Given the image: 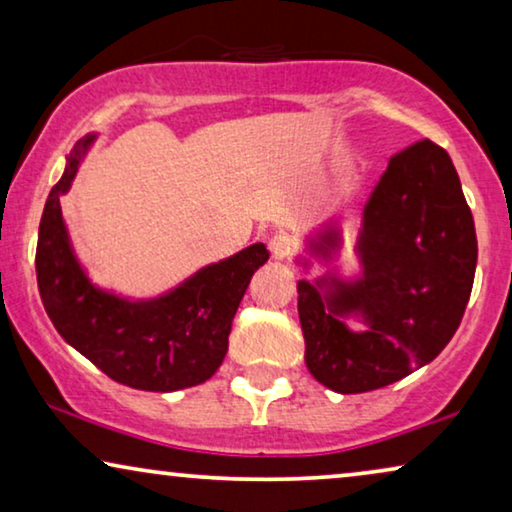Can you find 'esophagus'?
Instances as JSON below:
<instances>
[{"mask_svg": "<svg viewBox=\"0 0 512 512\" xmlns=\"http://www.w3.org/2000/svg\"><path fill=\"white\" fill-rule=\"evenodd\" d=\"M268 249H270V254H272V258H275V261H284V258H289L291 256V251H293V240L289 235H275L272 237V240L268 242Z\"/></svg>", "mask_w": 512, "mask_h": 512, "instance_id": "34e87169", "label": "esophagus"}]
</instances>
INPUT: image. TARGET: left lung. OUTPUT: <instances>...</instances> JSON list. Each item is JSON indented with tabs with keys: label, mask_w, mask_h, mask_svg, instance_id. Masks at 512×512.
I'll use <instances>...</instances> for the list:
<instances>
[{
	"label": "left lung",
	"mask_w": 512,
	"mask_h": 512,
	"mask_svg": "<svg viewBox=\"0 0 512 512\" xmlns=\"http://www.w3.org/2000/svg\"><path fill=\"white\" fill-rule=\"evenodd\" d=\"M340 247L335 226L312 249L328 258ZM363 275L298 282L305 363L338 394L382 389L431 363L461 324L471 298L478 240L459 174L431 139L389 160L363 207L356 242ZM359 316L361 334L344 319Z\"/></svg>",
	"instance_id": "1"
}]
</instances>
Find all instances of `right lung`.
Here are the masks:
<instances>
[{
  "mask_svg": "<svg viewBox=\"0 0 512 512\" xmlns=\"http://www.w3.org/2000/svg\"><path fill=\"white\" fill-rule=\"evenodd\" d=\"M93 142L95 135H88L74 146L41 214L34 261L41 303L55 331L111 380L142 391L202 384L228 352L233 317L251 275L268 261V249L251 244L151 300L97 289L76 261L60 209V195L69 191Z\"/></svg>",
  "mask_w": 512,
  "mask_h": 512,
  "instance_id": "1",
  "label": "right lung"
}]
</instances>
